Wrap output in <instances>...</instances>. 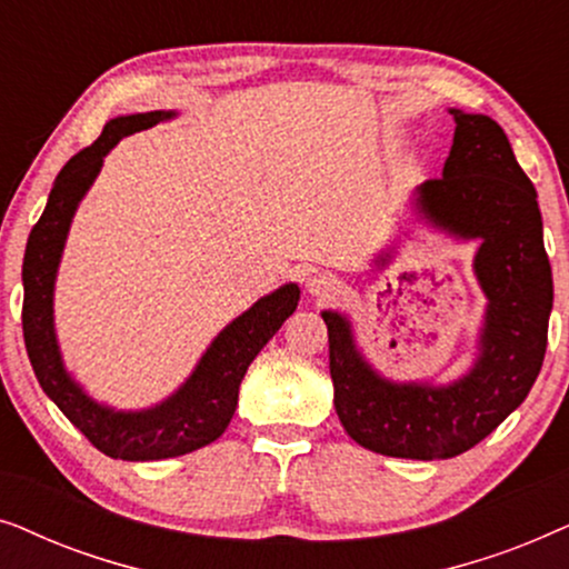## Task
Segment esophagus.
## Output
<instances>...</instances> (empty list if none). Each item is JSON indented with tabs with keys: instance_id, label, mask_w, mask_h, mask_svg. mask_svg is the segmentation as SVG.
I'll return each instance as SVG.
<instances>
[{
	"instance_id": "1",
	"label": "esophagus",
	"mask_w": 569,
	"mask_h": 569,
	"mask_svg": "<svg viewBox=\"0 0 569 569\" xmlns=\"http://www.w3.org/2000/svg\"><path fill=\"white\" fill-rule=\"evenodd\" d=\"M308 292L318 300H331L341 292V282L333 274H326V271H321V274H313L308 279Z\"/></svg>"
}]
</instances>
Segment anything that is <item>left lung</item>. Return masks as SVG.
I'll return each instance as SVG.
<instances>
[{
    "label": "left lung",
    "instance_id": "1",
    "mask_svg": "<svg viewBox=\"0 0 569 569\" xmlns=\"http://www.w3.org/2000/svg\"><path fill=\"white\" fill-rule=\"evenodd\" d=\"M450 116L446 168L419 186L417 204L453 236L481 240L473 269L489 306L473 370L446 388L388 383L357 352L347 318L321 313L333 407L347 435L372 453L415 461L463 453L523 403L547 355L555 300L536 189L502 127L456 108Z\"/></svg>",
    "mask_w": 569,
    "mask_h": 569
}]
</instances>
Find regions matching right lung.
<instances>
[{
	"mask_svg": "<svg viewBox=\"0 0 569 569\" xmlns=\"http://www.w3.org/2000/svg\"><path fill=\"white\" fill-rule=\"evenodd\" d=\"M168 111L119 116L108 121L90 147H84L61 168L53 181L41 220L30 230L22 259V337L38 383L64 417L100 453L121 461H160L199 450L228 430L238 407V388L248 365L274 337L300 300L298 284H284L238 316L212 341L193 376L168 401L144 411H113L82 393L61 365L53 333V279L64 248L69 222L84 191L96 181L106 152L121 137L150 129L170 119Z\"/></svg>",
	"mask_w": 569,
	"mask_h": 569,
	"instance_id": "obj_1",
	"label": "right lung"
}]
</instances>
